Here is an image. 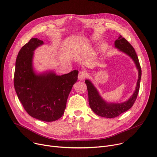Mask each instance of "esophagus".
Listing matches in <instances>:
<instances>
[{
  "mask_svg": "<svg viewBox=\"0 0 157 157\" xmlns=\"http://www.w3.org/2000/svg\"><path fill=\"white\" fill-rule=\"evenodd\" d=\"M86 77H87V72L85 70H82L79 72L78 75V80H83L84 78H85Z\"/></svg>",
  "mask_w": 157,
  "mask_h": 157,
  "instance_id": "34e87169",
  "label": "esophagus"
}]
</instances>
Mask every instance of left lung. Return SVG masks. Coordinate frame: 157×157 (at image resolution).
Segmentation results:
<instances>
[{"instance_id":"1","label":"left lung","mask_w":157,"mask_h":157,"mask_svg":"<svg viewBox=\"0 0 157 157\" xmlns=\"http://www.w3.org/2000/svg\"><path fill=\"white\" fill-rule=\"evenodd\" d=\"M114 46L119 51L126 53L133 60L138 70V78L134 93L128 100L121 103H109L105 101L99 95V92L91 81L89 79L86 80L85 82L87 87L89 95V103L91 109L97 115L107 118L116 117L129 110L133 105L140 90L141 77V70L139 59L133 47L121 35H120L119 37L114 41Z\"/></svg>"}]
</instances>
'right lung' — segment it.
Instances as JSON below:
<instances>
[{
  "label": "right lung",
  "instance_id": "1",
  "mask_svg": "<svg viewBox=\"0 0 157 157\" xmlns=\"http://www.w3.org/2000/svg\"><path fill=\"white\" fill-rule=\"evenodd\" d=\"M43 41L31 38L20 50L16 61L14 85L19 100L31 117L46 122L61 117L78 71L56 75L53 71L36 74L33 66L34 51Z\"/></svg>",
  "mask_w": 157,
  "mask_h": 157
}]
</instances>
